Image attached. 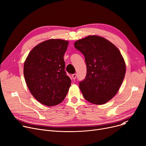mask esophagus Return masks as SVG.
<instances>
[{
	"label": "esophagus",
	"mask_w": 146,
	"mask_h": 146,
	"mask_svg": "<svg viewBox=\"0 0 146 146\" xmlns=\"http://www.w3.org/2000/svg\"><path fill=\"white\" fill-rule=\"evenodd\" d=\"M72 79L73 80H74L76 78V77H77V74H73L72 75Z\"/></svg>",
	"instance_id": "esophagus-1"
}]
</instances>
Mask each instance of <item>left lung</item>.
<instances>
[{"label": "left lung", "instance_id": "left-lung-1", "mask_svg": "<svg viewBox=\"0 0 146 146\" xmlns=\"http://www.w3.org/2000/svg\"><path fill=\"white\" fill-rule=\"evenodd\" d=\"M74 47L85 56L86 76L79 88L86 101L103 105L118 92L126 72V64L118 48L106 38L89 35L76 41Z\"/></svg>", "mask_w": 146, "mask_h": 146}]
</instances>
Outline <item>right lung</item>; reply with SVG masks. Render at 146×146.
Instances as JSON below:
<instances>
[{
	"mask_svg": "<svg viewBox=\"0 0 146 146\" xmlns=\"http://www.w3.org/2000/svg\"><path fill=\"white\" fill-rule=\"evenodd\" d=\"M67 40L50 39L29 52L24 65L25 82L31 94L40 103L57 105L66 96L71 80L64 70V55Z\"/></svg>",
	"mask_w": 146,
	"mask_h": 146,
	"instance_id": "add662e5",
	"label": "right lung"
}]
</instances>
